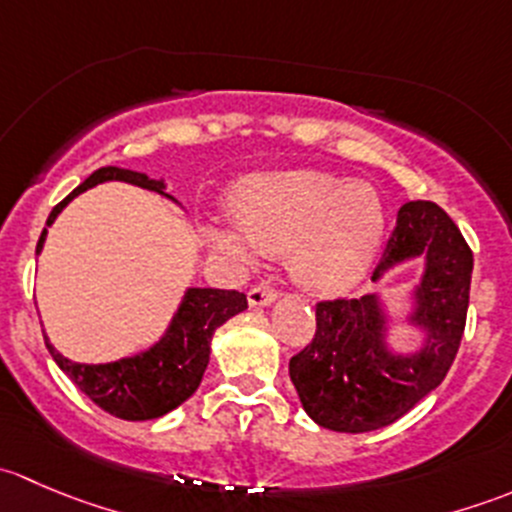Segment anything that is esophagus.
Here are the masks:
<instances>
[{
	"mask_svg": "<svg viewBox=\"0 0 512 512\" xmlns=\"http://www.w3.org/2000/svg\"><path fill=\"white\" fill-rule=\"evenodd\" d=\"M275 299H277V289L267 285H257L247 292V302H250V307H270Z\"/></svg>",
	"mask_w": 512,
	"mask_h": 512,
	"instance_id": "34e87169",
	"label": "esophagus"
}]
</instances>
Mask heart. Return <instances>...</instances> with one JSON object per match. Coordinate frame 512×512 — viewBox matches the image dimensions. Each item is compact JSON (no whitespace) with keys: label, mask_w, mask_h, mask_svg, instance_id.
I'll use <instances>...</instances> for the list:
<instances>
[{"label":"heart","mask_w":512,"mask_h":512,"mask_svg":"<svg viewBox=\"0 0 512 512\" xmlns=\"http://www.w3.org/2000/svg\"><path fill=\"white\" fill-rule=\"evenodd\" d=\"M227 215L232 225L203 227L210 250L240 262L287 255L292 280L322 297L359 285L386 235L374 185L317 168L245 175L227 193Z\"/></svg>","instance_id":"b5f03b06"}]
</instances>
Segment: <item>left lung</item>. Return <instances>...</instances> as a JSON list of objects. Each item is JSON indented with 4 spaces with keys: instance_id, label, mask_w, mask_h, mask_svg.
I'll return each instance as SVG.
<instances>
[{
    "instance_id": "obj_1",
    "label": "left lung",
    "mask_w": 512,
    "mask_h": 512,
    "mask_svg": "<svg viewBox=\"0 0 512 512\" xmlns=\"http://www.w3.org/2000/svg\"><path fill=\"white\" fill-rule=\"evenodd\" d=\"M418 257L421 277L406 292L409 309L399 317L379 292L317 304V332L289 359V379L302 409L322 428H384L446 379L466 329L473 252L456 223L428 200L399 210L371 282ZM396 323L422 334L414 350L401 353L388 342Z\"/></svg>"
}]
</instances>
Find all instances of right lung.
I'll return each instance as SVG.
<instances>
[{"label": "right lung", "mask_w": 512, "mask_h": 512, "mask_svg": "<svg viewBox=\"0 0 512 512\" xmlns=\"http://www.w3.org/2000/svg\"><path fill=\"white\" fill-rule=\"evenodd\" d=\"M108 180L138 185V188L151 190V193L178 203L173 195L165 193V188H168L165 178H151V175L138 173V170L113 168V165L98 168L51 210L44 232L36 242V255H41V250H44L49 227L59 218L61 210L71 200L79 198L81 193L108 183ZM245 309L247 297L235 289L188 287L158 342H153L143 352L108 361V364H79V361L66 359L49 342L46 334L44 342L59 369L96 406H101L111 416L123 418V421H151V418H160L168 411L178 409L195 394V389L203 381L205 369H208L210 342H213L215 329L223 327L227 319L245 312Z\"/></svg>", "instance_id": "add662e5"}]
</instances>
